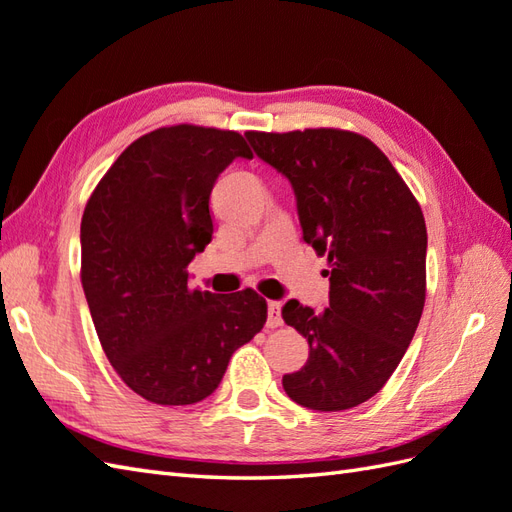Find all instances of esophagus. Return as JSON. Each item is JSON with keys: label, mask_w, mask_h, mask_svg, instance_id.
I'll list each match as a JSON object with an SVG mask.
<instances>
[{"label": "esophagus", "mask_w": 512, "mask_h": 512, "mask_svg": "<svg viewBox=\"0 0 512 512\" xmlns=\"http://www.w3.org/2000/svg\"><path fill=\"white\" fill-rule=\"evenodd\" d=\"M283 318H281V303L279 301H270L268 303V327H281Z\"/></svg>", "instance_id": "1"}]
</instances>
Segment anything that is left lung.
<instances>
[{"mask_svg":"<svg viewBox=\"0 0 512 512\" xmlns=\"http://www.w3.org/2000/svg\"><path fill=\"white\" fill-rule=\"evenodd\" d=\"M259 159L292 183L303 240L327 255L329 307L283 305V320L310 344L283 390L303 408L360 406L395 373L425 305L423 211L371 139L340 128L248 130Z\"/></svg>","mask_w":512,"mask_h":512,"instance_id":"left-lung-1","label":"left lung"}]
</instances>
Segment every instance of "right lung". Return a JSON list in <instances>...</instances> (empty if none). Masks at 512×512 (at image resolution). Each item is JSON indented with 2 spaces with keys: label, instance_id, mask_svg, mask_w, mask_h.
<instances>
[{
  "label": "right lung",
  "instance_id": "obj_1",
  "mask_svg": "<svg viewBox=\"0 0 512 512\" xmlns=\"http://www.w3.org/2000/svg\"><path fill=\"white\" fill-rule=\"evenodd\" d=\"M237 157L253 152L235 130L157 128L117 157L82 213L80 279L100 344L122 382L159 406L209 397L266 323L251 288H189V261L213 235L211 189Z\"/></svg>",
  "mask_w": 512,
  "mask_h": 512
}]
</instances>
